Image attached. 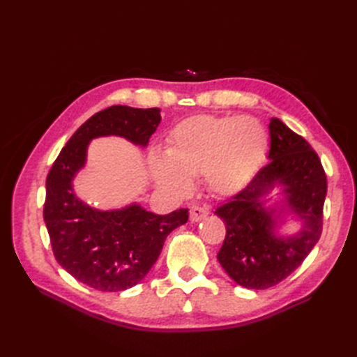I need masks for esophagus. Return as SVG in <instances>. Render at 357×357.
<instances>
[{"label":"esophagus","instance_id":"1","mask_svg":"<svg viewBox=\"0 0 357 357\" xmlns=\"http://www.w3.org/2000/svg\"><path fill=\"white\" fill-rule=\"evenodd\" d=\"M208 208L207 207H201V205H193L189 213V218L192 222H199L204 218H207Z\"/></svg>","mask_w":357,"mask_h":357}]
</instances>
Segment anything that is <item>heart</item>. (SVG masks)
<instances>
[{"label":"heart","mask_w":357,"mask_h":357,"mask_svg":"<svg viewBox=\"0 0 357 357\" xmlns=\"http://www.w3.org/2000/svg\"><path fill=\"white\" fill-rule=\"evenodd\" d=\"M266 134L250 116H195L178 123L168 138L167 158L150 159L159 186L189 189V177L204 176L210 190L229 195L241 188L264 158Z\"/></svg>","instance_id":"obj_1"}]
</instances>
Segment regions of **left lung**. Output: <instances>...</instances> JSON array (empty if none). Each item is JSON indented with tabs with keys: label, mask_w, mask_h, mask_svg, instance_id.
<instances>
[{
	"label": "left lung",
	"mask_w": 357,
	"mask_h": 357,
	"mask_svg": "<svg viewBox=\"0 0 357 357\" xmlns=\"http://www.w3.org/2000/svg\"><path fill=\"white\" fill-rule=\"evenodd\" d=\"M269 137L268 164L214 211L226 226L219 262L236 284L247 289L283 282L304 262L323 229L328 181L319 155L280 119L269 122ZM275 185L284 188V209L303 222L301 231L291 237L276 235L275 207H264V197Z\"/></svg>",
	"instance_id": "left-lung-1"
}]
</instances>
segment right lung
Listing matches in <instances>:
<instances>
[{
    "label": "right lung",
    "mask_w": 357,
    "mask_h": 357,
    "mask_svg": "<svg viewBox=\"0 0 357 357\" xmlns=\"http://www.w3.org/2000/svg\"><path fill=\"white\" fill-rule=\"evenodd\" d=\"M159 122L156 107L112 105L101 110L73 134L47 174L43 218L53 255L75 280L96 290L121 291L142 282L168 234L189 219L188 208L159 215L138 204L100 211L74 195L71 181L86 164L92 138L119 135L146 147Z\"/></svg>",
    "instance_id": "obj_1"
}]
</instances>
